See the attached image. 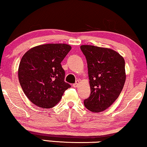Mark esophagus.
I'll use <instances>...</instances> for the list:
<instances>
[{"label": "esophagus", "instance_id": "34e87169", "mask_svg": "<svg viewBox=\"0 0 147 147\" xmlns=\"http://www.w3.org/2000/svg\"><path fill=\"white\" fill-rule=\"evenodd\" d=\"M78 85H79V81L77 80L75 84H73V86H74V87L76 88V87H78Z\"/></svg>", "mask_w": 147, "mask_h": 147}]
</instances>
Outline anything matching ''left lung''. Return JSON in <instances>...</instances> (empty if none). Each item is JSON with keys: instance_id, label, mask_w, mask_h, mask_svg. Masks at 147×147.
<instances>
[{"instance_id": "obj_1", "label": "left lung", "mask_w": 147, "mask_h": 147, "mask_svg": "<svg viewBox=\"0 0 147 147\" xmlns=\"http://www.w3.org/2000/svg\"><path fill=\"white\" fill-rule=\"evenodd\" d=\"M80 49L86 59L90 86L84 106L93 112L104 111L119 97L126 76L125 60L109 48L83 45Z\"/></svg>"}]
</instances>
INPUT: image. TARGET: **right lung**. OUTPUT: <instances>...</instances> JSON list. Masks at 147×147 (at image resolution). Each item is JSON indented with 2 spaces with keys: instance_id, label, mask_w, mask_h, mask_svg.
<instances>
[{
  "instance_id": "right-lung-1",
  "label": "right lung",
  "mask_w": 147,
  "mask_h": 147,
  "mask_svg": "<svg viewBox=\"0 0 147 147\" xmlns=\"http://www.w3.org/2000/svg\"><path fill=\"white\" fill-rule=\"evenodd\" d=\"M71 49L65 43H50L34 47L24 54L18 78L32 104L42 108H53L71 87L65 82V73L61 64Z\"/></svg>"
}]
</instances>
